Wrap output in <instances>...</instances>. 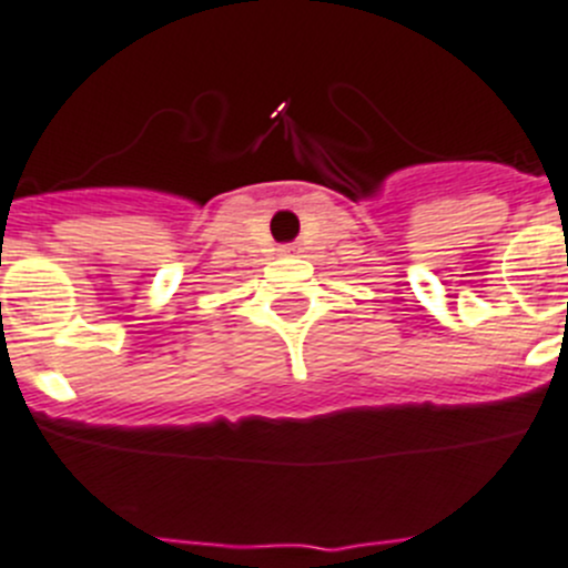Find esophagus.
<instances>
[{
    "mask_svg": "<svg viewBox=\"0 0 568 568\" xmlns=\"http://www.w3.org/2000/svg\"><path fill=\"white\" fill-rule=\"evenodd\" d=\"M280 252H283V254H291V252H296V246H294V243H285V246L280 248Z\"/></svg>",
    "mask_w": 568,
    "mask_h": 568,
    "instance_id": "34e87169",
    "label": "esophagus"
}]
</instances>
